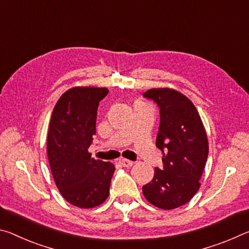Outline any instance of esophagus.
I'll use <instances>...</instances> for the list:
<instances>
[{"mask_svg":"<svg viewBox=\"0 0 249 249\" xmlns=\"http://www.w3.org/2000/svg\"><path fill=\"white\" fill-rule=\"evenodd\" d=\"M120 164L122 166H124V168H131L133 165V162L127 160V159H122V160H120Z\"/></svg>","mask_w":249,"mask_h":249,"instance_id":"esophagus-1","label":"esophagus"}]
</instances>
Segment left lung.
<instances>
[{
  "label": "left lung",
  "mask_w": 249,
  "mask_h": 249,
  "mask_svg": "<svg viewBox=\"0 0 249 249\" xmlns=\"http://www.w3.org/2000/svg\"><path fill=\"white\" fill-rule=\"evenodd\" d=\"M143 96L160 107L156 144L163 153V170H154L153 178L142 186V192L152 205L173 210L186 204L201 186L209 156L206 131L197 109L182 92L152 88Z\"/></svg>",
  "instance_id": "obj_1"
}]
</instances>
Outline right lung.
I'll return each instance as SVG.
<instances>
[{"label":"right lung","instance_id":"obj_1","mask_svg":"<svg viewBox=\"0 0 249 249\" xmlns=\"http://www.w3.org/2000/svg\"><path fill=\"white\" fill-rule=\"evenodd\" d=\"M104 87L77 86L65 91L53 110L47 157L62 196L71 205L92 209L107 199L115 165L88 151L96 133L97 109L107 96Z\"/></svg>","mask_w":249,"mask_h":249}]
</instances>
